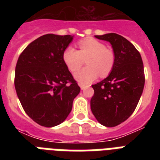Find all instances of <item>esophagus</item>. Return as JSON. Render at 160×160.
Returning a JSON list of instances; mask_svg holds the SVG:
<instances>
[{
	"instance_id": "1",
	"label": "esophagus",
	"mask_w": 160,
	"mask_h": 160,
	"mask_svg": "<svg viewBox=\"0 0 160 160\" xmlns=\"http://www.w3.org/2000/svg\"><path fill=\"white\" fill-rule=\"evenodd\" d=\"M80 89H81V90H85V88L87 87V86H86V85H82V84H80Z\"/></svg>"
}]
</instances>
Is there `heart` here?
I'll use <instances>...</instances> for the list:
<instances>
[{"instance_id":"obj_1","label":"heart","mask_w":160,"mask_h":160,"mask_svg":"<svg viewBox=\"0 0 160 160\" xmlns=\"http://www.w3.org/2000/svg\"><path fill=\"white\" fill-rule=\"evenodd\" d=\"M79 51L68 46L63 52V60L71 71L75 72L87 60L88 66L75 74V78L83 85L92 82L100 75L105 77L111 72L114 65L113 51L106 49L104 43L93 38H86L78 42Z\"/></svg>"}]
</instances>
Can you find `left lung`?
<instances>
[{"label": "left lung", "mask_w": 160, "mask_h": 160, "mask_svg": "<svg viewBox=\"0 0 160 160\" xmlns=\"http://www.w3.org/2000/svg\"><path fill=\"white\" fill-rule=\"evenodd\" d=\"M95 37L111 44L114 65L108 77L92 85L90 108L100 124L114 127L125 121L139 103L145 81L144 65L139 51L123 36L109 33Z\"/></svg>", "instance_id": "obj_1"}]
</instances>
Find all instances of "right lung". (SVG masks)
Instances as JSON below:
<instances>
[{"label": "right lung", "instance_id": "obj_1", "mask_svg": "<svg viewBox=\"0 0 160 160\" xmlns=\"http://www.w3.org/2000/svg\"><path fill=\"white\" fill-rule=\"evenodd\" d=\"M72 39L70 35H44L27 46L16 63L17 96L28 116L41 126L62 123L80 91L63 60Z\"/></svg>", "mask_w": 160, "mask_h": 160}]
</instances>
